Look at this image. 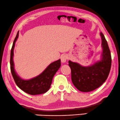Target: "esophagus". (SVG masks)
Instances as JSON below:
<instances>
[{"instance_id":"esophagus-1","label":"esophagus","mask_w":120,"mask_h":120,"mask_svg":"<svg viewBox=\"0 0 120 120\" xmlns=\"http://www.w3.org/2000/svg\"><path fill=\"white\" fill-rule=\"evenodd\" d=\"M67 59H68V56L65 55H62L61 58V61L62 62H65Z\"/></svg>"}]
</instances>
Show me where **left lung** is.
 <instances>
[{"label":"left lung","mask_w":120,"mask_h":120,"mask_svg":"<svg viewBox=\"0 0 120 120\" xmlns=\"http://www.w3.org/2000/svg\"><path fill=\"white\" fill-rule=\"evenodd\" d=\"M103 48L102 58L100 61L88 67L68 61L71 70L72 82L75 87L82 92H90L97 89L107 80L111 66V56L107 41L101 32Z\"/></svg>","instance_id":"left-lung-1"}]
</instances>
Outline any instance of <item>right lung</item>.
<instances>
[{"mask_svg":"<svg viewBox=\"0 0 120 120\" xmlns=\"http://www.w3.org/2000/svg\"><path fill=\"white\" fill-rule=\"evenodd\" d=\"M18 34L19 31H18L13 41L10 55V69L13 79L18 87L27 94L35 95L45 93L49 89L54 75L60 68L61 61L59 59L50 64L41 75L34 78L29 80H24L20 78L15 71L13 61V49L18 37Z\"/></svg>","mask_w":120,"mask_h":120,"instance_id":"obj_1","label":"right lung"}]
</instances>
